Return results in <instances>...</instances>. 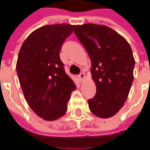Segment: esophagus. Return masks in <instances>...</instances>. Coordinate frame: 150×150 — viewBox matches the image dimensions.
<instances>
[{
    "label": "esophagus",
    "instance_id": "34e87169",
    "mask_svg": "<svg viewBox=\"0 0 150 150\" xmlns=\"http://www.w3.org/2000/svg\"><path fill=\"white\" fill-rule=\"evenodd\" d=\"M79 79L80 82H83L85 79V75H84V73H80L79 74Z\"/></svg>",
    "mask_w": 150,
    "mask_h": 150
}]
</instances>
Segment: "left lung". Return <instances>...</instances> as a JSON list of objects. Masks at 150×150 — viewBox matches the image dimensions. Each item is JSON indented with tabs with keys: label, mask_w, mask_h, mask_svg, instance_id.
<instances>
[{
	"label": "left lung",
	"mask_w": 150,
	"mask_h": 150,
	"mask_svg": "<svg viewBox=\"0 0 150 150\" xmlns=\"http://www.w3.org/2000/svg\"><path fill=\"white\" fill-rule=\"evenodd\" d=\"M75 35L87 50L97 93L88 100L89 110L99 118L114 116L123 106L133 81L132 50L122 35L104 25H75Z\"/></svg>",
	"instance_id": "8db88e82"
}]
</instances>
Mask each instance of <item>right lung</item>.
<instances>
[{
  "instance_id": "right-lung-1",
  "label": "right lung",
  "mask_w": 150,
  "mask_h": 150,
  "mask_svg": "<svg viewBox=\"0 0 150 150\" xmlns=\"http://www.w3.org/2000/svg\"><path fill=\"white\" fill-rule=\"evenodd\" d=\"M74 25H45L28 35L22 45L16 71L25 99L39 117L53 121L67 110L75 83L65 72L59 52Z\"/></svg>"
}]
</instances>
